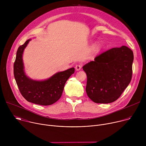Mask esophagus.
<instances>
[{"label": "esophagus", "instance_id": "esophagus-1", "mask_svg": "<svg viewBox=\"0 0 146 146\" xmlns=\"http://www.w3.org/2000/svg\"><path fill=\"white\" fill-rule=\"evenodd\" d=\"M82 68V66L81 65H77L76 66H75V69L76 70H80Z\"/></svg>", "mask_w": 146, "mask_h": 146}]
</instances>
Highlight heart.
I'll list each match as a JSON object with an SVG mask.
<instances>
[{"mask_svg":"<svg viewBox=\"0 0 146 146\" xmlns=\"http://www.w3.org/2000/svg\"><path fill=\"white\" fill-rule=\"evenodd\" d=\"M97 48H100V45H98V46H97Z\"/></svg>","mask_w":146,"mask_h":146,"instance_id":"1","label":"heart"}]
</instances>
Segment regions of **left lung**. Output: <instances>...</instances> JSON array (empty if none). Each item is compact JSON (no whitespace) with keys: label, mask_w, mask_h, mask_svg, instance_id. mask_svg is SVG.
<instances>
[{"label":"left lung","mask_w":146,"mask_h":146,"mask_svg":"<svg viewBox=\"0 0 146 146\" xmlns=\"http://www.w3.org/2000/svg\"><path fill=\"white\" fill-rule=\"evenodd\" d=\"M133 51L127 46L110 49L82 67L87 76L86 92L96 103L115 101L130 83Z\"/></svg>","instance_id":"left-lung-1"}]
</instances>
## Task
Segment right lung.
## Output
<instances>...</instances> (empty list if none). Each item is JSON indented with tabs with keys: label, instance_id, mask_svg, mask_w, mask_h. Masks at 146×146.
Masks as SVG:
<instances>
[{
	"label": "right lung",
	"instance_id": "obj_1",
	"mask_svg": "<svg viewBox=\"0 0 146 146\" xmlns=\"http://www.w3.org/2000/svg\"><path fill=\"white\" fill-rule=\"evenodd\" d=\"M31 40H27L24 44L20 46L17 51L14 64L15 80L21 94L27 101L39 105H51L61 97L65 83L74 73V68L58 72L43 81L29 78L24 72L23 54Z\"/></svg>",
	"mask_w": 146,
	"mask_h": 146
}]
</instances>
